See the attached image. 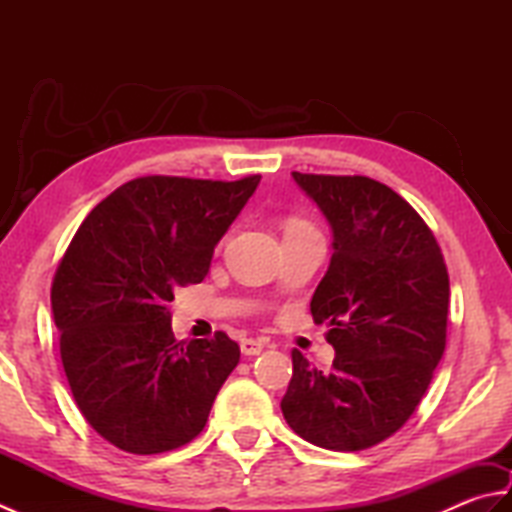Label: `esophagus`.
<instances>
[{
  "label": "esophagus",
  "mask_w": 512,
  "mask_h": 512,
  "mask_svg": "<svg viewBox=\"0 0 512 512\" xmlns=\"http://www.w3.org/2000/svg\"><path fill=\"white\" fill-rule=\"evenodd\" d=\"M264 345L266 343L262 339H244L242 343H239V350H242L244 356H257L264 350Z\"/></svg>",
  "instance_id": "34e87169"
}]
</instances>
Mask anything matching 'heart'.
I'll use <instances>...</instances> for the list:
<instances>
[{"label": "heart", "instance_id": "1", "mask_svg": "<svg viewBox=\"0 0 512 512\" xmlns=\"http://www.w3.org/2000/svg\"><path fill=\"white\" fill-rule=\"evenodd\" d=\"M288 231H312V228H310L306 222H301V220H292V222L288 224Z\"/></svg>", "mask_w": 512, "mask_h": 512}]
</instances>
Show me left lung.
<instances>
[{
  "label": "left lung",
  "instance_id": "left-lung-1",
  "mask_svg": "<svg viewBox=\"0 0 512 512\" xmlns=\"http://www.w3.org/2000/svg\"><path fill=\"white\" fill-rule=\"evenodd\" d=\"M332 228V259L310 301L330 328V372L292 350L281 411L330 451H363L396 433L427 391L447 345L449 273L413 206L365 176L292 171Z\"/></svg>",
  "mask_w": 512,
  "mask_h": 512
}]
</instances>
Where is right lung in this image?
<instances>
[{"mask_svg":"<svg viewBox=\"0 0 512 512\" xmlns=\"http://www.w3.org/2000/svg\"><path fill=\"white\" fill-rule=\"evenodd\" d=\"M259 180L136 178L72 237L50 292L61 361L83 418L114 447L162 453L204 429L239 345L224 332L178 343L169 303L209 273Z\"/></svg>","mask_w":512,"mask_h":512,"instance_id":"right-lung-1","label":"right lung"}]
</instances>
